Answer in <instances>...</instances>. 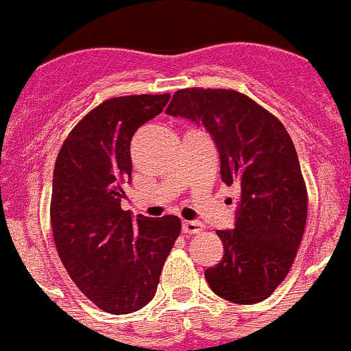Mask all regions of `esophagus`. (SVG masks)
Segmentation results:
<instances>
[{"mask_svg": "<svg viewBox=\"0 0 351 351\" xmlns=\"http://www.w3.org/2000/svg\"><path fill=\"white\" fill-rule=\"evenodd\" d=\"M182 231L186 234H199L203 231V223L196 222V220H184L182 222Z\"/></svg>", "mask_w": 351, "mask_h": 351, "instance_id": "esophagus-1", "label": "esophagus"}]
</instances>
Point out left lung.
<instances>
[{"mask_svg":"<svg viewBox=\"0 0 351 351\" xmlns=\"http://www.w3.org/2000/svg\"><path fill=\"white\" fill-rule=\"evenodd\" d=\"M167 113L205 125L219 149L220 178L239 191L234 229L217 231L223 256L205 270L210 288L239 305L269 298L295 262L308 212L288 131L278 117L234 89H179Z\"/></svg>","mask_w":351,"mask_h":351,"instance_id":"left-lung-1","label":"left lung"}]
</instances>
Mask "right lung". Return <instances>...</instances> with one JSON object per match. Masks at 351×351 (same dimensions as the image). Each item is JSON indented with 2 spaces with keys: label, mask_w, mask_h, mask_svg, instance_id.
I'll return each mask as SVG.
<instances>
[{
  "label": "right lung",
  "mask_w": 351,
  "mask_h": 351,
  "mask_svg": "<svg viewBox=\"0 0 351 351\" xmlns=\"http://www.w3.org/2000/svg\"><path fill=\"white\" fill-rule=\"evenodd\" d=\"M170 95L105 99L70 131L56 156L49 217L56 252L70 279L98 308L123 315L156 293L181 219L120 208L131 179V139Z\"/></svg>",
  "instance_id": "right-lung-1"
}]
</instances>
